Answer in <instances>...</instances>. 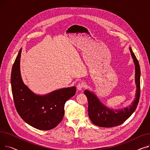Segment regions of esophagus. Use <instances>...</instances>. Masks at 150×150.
Returning a JSON list of instances; mask_svg holds the SVG:
<instances>
[{"label": "esophagus", "mask_w": 150, "mask_h": 150, "mask_svg": "<svg viewBox=\"0 0 150 150\" xmlns=\"http://www.w3.org/2000/svg\"><path fill=\"white\" fill-rule=\"evenodd\" d=\"M83 87H84V84H83L82 83H78V84H77V86H76L77 89L79 90V91H81V90L83 89Z\"/></svg>", "instance_id": "esophagus-1"}]
</instances>
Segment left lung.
Returning a JSON list of instances; mask_svg holds the SVG:
<instances>
[{"label": "left lung", "mask_w": 150, "mask_h": 150, "mask_svg": "<svg viewBox=\"0 0 150 150\" xmlns=\"http://www.w3.org/2000/svg\"><path fill=\"white\" fill-rule=\"evenodd\" d=\"M129 50L135 65V83L136 85V91L135 98L129 107L124 108L123 109L109 108L102 103L93 92L88 89L84 91L88 100V111L89 119L92 123L100 127L111 128L122 124L128 119L137 108L140 92V69L138 60L131 47H129Z\"/></svg>", "instance_id": "left-lung-1"}]
</instances>
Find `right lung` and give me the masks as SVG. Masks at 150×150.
I'll return each mask as SVG.
<instances>
[{"instance_id":"right-lung-1","label":"right lung","mask_w":150,"mask_h":150,"mask_svg":"<svg viewBox=\"0 0 150 150\" xmlns=\"http://www.w3.org/2000/svg\"><path fill=\"white\" fill-rule=\"evenodd\" d=\"M22 48L14 62L11 85L16 109L27 123L40 130H50L61 122L66 101L76 93L75 86L55 90L45 95H38L23 83L21 74Z\"/></svg>"}]
</instances>
